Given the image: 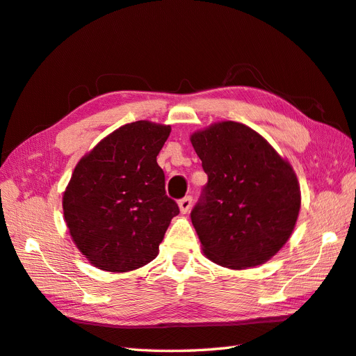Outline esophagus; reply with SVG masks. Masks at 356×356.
Here are the masks:
<instances>
[{"label":"esophagus","mask_w":356,"mask_h":356,"mask_svg":"<svg viewBox=\"0 0 356 356\" xmlns=\"http://www.w3.org/2000/svg\"><path fill=\"white\" fill-rule=\"evenodd\" d=\"M191 203H193V199L190 197V195H188V197L180 199V200H179L180 213H182V214H186L188 211H190V208H191Z\"/></svg>","instance_id":"1"}]
</instances>
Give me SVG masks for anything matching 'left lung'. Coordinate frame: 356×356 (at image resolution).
<instances>
[{
    "label": "left lung",
    "instance_id": "8db88e82",
    "mask_svg": "<svg viewBox=\"0 0 356 356\" xmlns=\"http://www.w3.org/2000/svg\"><path fill=\"white\" fill-rule=\"evenodd\" d=\"M208 184L191 222L211 261L229 269L266 263L289 240L301 194L291 163L252 128L225 120L191 134Z\"/></svg>",
    "mask_w": 356,
    "mask_h": 356
}]
</instances>
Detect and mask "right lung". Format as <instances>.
<instances>
[{"mask_svg": "<svg viewBox=\"0 0 356 356\" xmlns=\"http://www.w3.org/2000/svg\"><path fill=\"white\" fill-rule=\"evenodd\" d=\"M170 125L138 120L104 138L74 166L63 195L67 228L93 266L128 272L159 254L177 203L156 157Z\"/></svg>", "mask_w": 356, "mask_h": 356, "instance_id": "obj_1", "label": "right lung"}]
</instances>
